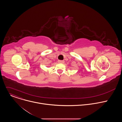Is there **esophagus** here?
Segmentation results:
<instances>
[{"label": "esophagus", "mask_w": 122, "mask_h": 122, "mask_svg": "<svg viewBox=\"0 0 122 122\" xmlns=\"http://www.w3.org/2000/svg\"><path fill=\"white\" fill-rule=\"evenodd\" d=\"M58 62L59 63H64V60H58Z\"/></svg>", "instance_id": "1"}]
</instances>
